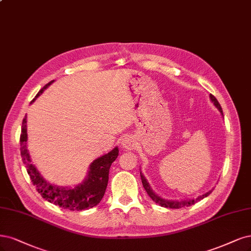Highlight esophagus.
Listing matches in <instances>:
<instances>
[{"instance_id": "obj_1", "label": "esophagus", "mask_w": 251, "mask_h": 251, "mask_svg": "<svg viewBox=\"0 0 251 251\" xmlns=\"http://www.w3.org/2000/svg\"><path fill=\"white\" fill-rule=\"evenodd\" d=\"M122 144H123V146H124L125 149L131 150L133 146H134V141L131 139V138H125V139L122 142Z\"/></svg>"}]
</instances>
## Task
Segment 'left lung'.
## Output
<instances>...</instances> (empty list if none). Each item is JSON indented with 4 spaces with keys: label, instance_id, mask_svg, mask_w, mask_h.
Segmentation results:
<instances>
[{
    "label": "left lung",
    "instance_id": "left-lung-1",
    "mask_svg": "<svg viewBox=\"0 0 251 251\" xmlns=\"http://www.w3.org/2000/svg\"><path fill=\"white\" fill-rule=\"evenodd\" d=\"M210 99H211V100L213 101L215 107L217 108V109L220 111V113L223 115L222 108H221V106H220V103L218 102L217 99H216V98L213 96V94H210ZM140 176H141L142 185H143V187H144V189H145V191L148 192V194L150 195V197L151 198V200H152L155 203H159L161 206H164V208H169V209H180V208H185V206H189V205H191V204H194V203L197 202V201H201L202 198H204V197H206V196H209V195L212 193V190H211V191L206 192L205 194H202L201 196H198V197L196 198V200H187V201H168V200H164V198L160 197L159 195H157V194H155V193L152 191L151 186H150L149 183H148V180L145 179L144 176L141 174V172H140Z\"/></svg>",
    "mask_w": 251,
    "mask_h": 251
}]
</instances>
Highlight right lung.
Instances as JSON below:
<instances>
[{"instance_id": "right-lung-1", "label": "right lung", "mask_w": 251, "mask_h": 251, "mask_svg": "<svg viewBox=\"0 0 251 251\" xmlns=\"http://www.w3.org/2000/svg\"><path fill=\"white\" fill-rule=\"evenodd\" d=\"M53 82L54 81H50L45 85V87L39 90L31 103ZM27 116H25L23 119L22 134L20 138L22 159L25 168H27L33 185L35 186L38 193H40L46 201L59 205L60 208L71 211L88 210L100 203L106 192L111 164L116 160L119 152L117 148L101 155L90 164L87 177L83 180L82 184L75 186V188H67L51 185L40 176L36 167L31 163L30 154L27 149Z\"/></svg>"}]
</instances>
